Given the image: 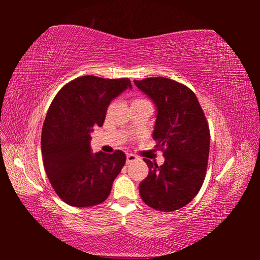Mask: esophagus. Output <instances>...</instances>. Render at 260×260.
Segmentation results:
<instances>
[{"instance_id": "34e87169", "label": "esophagus", "mask_w": 260, "mask_h": 260, "mask_svg": "<svg viewBox=\"0 0 260 260\" xmlns=\"http://www.w3.org/2000/svg\"><path fill=\"white\" fill-rule=\"evenodd\" d=\"M137 159H139V157H137L136 155H134V154H127V156H126V163H127V164H131L132 162L137 161Z\"/></svg>"}]
</instances>
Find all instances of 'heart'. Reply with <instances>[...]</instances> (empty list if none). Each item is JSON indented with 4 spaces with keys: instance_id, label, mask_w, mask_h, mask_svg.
I'll return each mask as SVG.
<instances>
[{
    "instance_id": "1",
    "label": "heart",
    "mask_w": 260,
    "mask_h": 260,
    "mask_svg": "<svg viewBox=\"0 0 260 260\" xmlns=\"http://www.w3.org/2000/svg\"><path fill=\"white\" fill-rule=\"evenodd\" d=\"M139 102H147V101H146V99H143V98H136L133 101V103H139ZM133 103H132V104H133Z\"/></svg>"
}]
</instances>
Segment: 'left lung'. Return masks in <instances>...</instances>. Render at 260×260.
<instances>
[{"mask_svg":"<svg viewBox=\"0 0 260 260\" xmlns=\"http://www.w3.org/2000/svg\"><path fill=\"white\" fill-rule=\"evenodd\" d=\"M157 109L153 139L163 151L164 164L148 158V175L140 194L148 207L170 212L183 208L200 191L206 178L210 131L196 93L180 82L154 77L134 80Z\"/></svg>","mask_w":260,"mask_h":260,"instance_id":"left-lung-1","label":"left lung"}]
</instances>
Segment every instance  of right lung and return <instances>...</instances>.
Listing matches in <instances>:
<instances>
[{"label": "right lung", "mask_w": 260, "mask_h": 260, "mask_svg": "<svg viewBox=\"0 0 260 260\" xmlns=\"http://www.w3.org/2000/svg\"><path fill=\"white\" fill-rule=\"evenodd\" d=\"M132 88L128 78L82 76L64 85L52 101L42 127L41 152L48 179L69 206H97L108 198L126 162L124 152L90 150L93 126H103L107 107Z\"/></svg>", "instance_id": "right-lung-1"}]
</instances>
